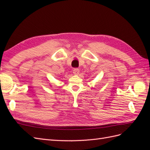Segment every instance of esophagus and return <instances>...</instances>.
Returning <instances> with one entry per match:
<instances>
[{"instance_id": "1", "label": "esophagus", "mask_w": 150, "mask_h": 150, "mask_svg": "<svg viewBox=\"0 0 150 150\" xmlns=\"http://www.w3.org/2000/svg\"><path fill=\"white\" fill-rule=\"evenodd\" d=\"M79 73V69L78 68H74L73 70V74L75 75H78Z\"/></svg>"}]
</instances>
